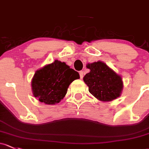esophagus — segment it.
Instances as JSON below:
<instances>
[{
  "mask_svg": "<svg viewBox=\"0 0 149 149\" xmlns=\"http://www.w3.org/2000/svg\"><path fill=\"white\" fill-rule=\"evenodd\" d=\"M79 74H80V78L82 79L83 78H84V71L81 70V71L79 72Z\"/></svg>",
  "mask_w": 149,
  "mask_h": 149,
  "instance_id": "obj_1",
  "label": "esophagus"
}]
</instances>
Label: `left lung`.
I'll use <instances>...</instances> for the list:
<instances>
[{"mask_svg": "<svg viewBox=\"0 0 149 149\" xmlns=\"http://www.w3.org/2000/svg\"><path fill=\"white\" fill-rule=\"evenodd\" d=\"M91 70L84 77L88 91L100 101H111L120 96L123 88L121 77L104 63L98 61L88 63Z\"/></svg>", "mask_w": 149, "mask_h": 149, "instance_id": "left-lung-1", "label": "left lung"}]
</instances>
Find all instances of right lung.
<instances>
[{"label":"right lung","mask_w":149,"mask_h":149,"mask_svg":"<svg viewBox=\"0 0 149 149\" xmlns=\"http://www.w3.org/2000/svg\"><path fill=\"white\" fill-rule=\"evenodd\" d=\"M79 78L77 71L56 60L36 72L32 80L33 93L40 102L56 104L66 94L70 83Z\"/></svg>","instance_id":"add662e5"}]
</instances>
